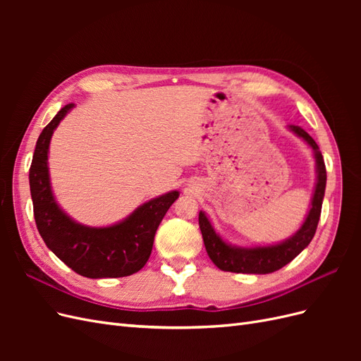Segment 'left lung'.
Returning a JSON list of instances; mask_svg holds the SVG:
<instances>
[{
    "label": "left lung",
    "instance_id": "left-lung-1",
    "mask_svg": "<svg viewBox=\"0 0 361 361\" xmlns=\"http://www.w3.org/2000/svg\"><path fill=\"white\" fill-rule=\"evenodd\" d=\"M289 129L293 134L301 137L307 143L313 152L316 159V185L312 197L310 211L305 216L301 227L295 232L289 239L276 245L267 247H235L223 241L221 236L218 235L211 221L207 220L204 212L199 214V226L203 236V243L207 251V256L211 257L214 264L221 271L238 272V274H269L285 265L290 260L297 257L301 251L310 244L314 236L316 227L319 223L322 200L325 194L326 183V170L322 154L319 152L316 141L305 133L300 126L290 125Z\"/></svg>",
    "mask_w": 361,
    "mask_h": 361
}]
</instances>
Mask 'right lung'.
Wrapping results in <instances>:
<instances>
[{"label": "right lung", "instance_id": "obj_1", "mask_svg": "<svg viewBox=\"0 0 361 361\" xmlns=\"http://www.w3.org/2000/svg\"><path fill=\"white\" fill-rule=\"evenodd\" d=\"M73 104L64 105L37 138L30 167V191L37 231L47 247L76 274L89 279H116L134 274L146 265L157 228L179 191H170L108 227L73 221L57 204L51 190L48 150L54 129Z\"/></svg>", "mask_w": 361, "mask_h": 361}]
</instances>
